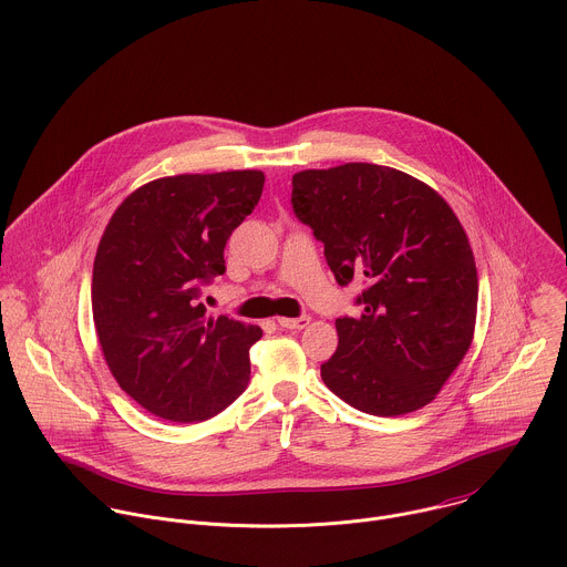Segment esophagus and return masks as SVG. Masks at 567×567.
<instances>
[{"instance_id":"1","label":"esophagus","mask_w":567,"mask_h":567,"mask_svg":"<svg viewBox=\"0 0 567 567\" xmlns=\"http://www.w3.org/2000/svg\"><path fill=\"white\" fill-rule=\"evenodd\" d=\"M278 324L282 329H305L309 324V316H298V318H278Z\"/></svg>"}]
</instances>
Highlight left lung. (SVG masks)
<instances>
[{
	"label": "left lung",
	"instance_id": "obj_1",
	"mask_svg": "<svg viewBox=\"0 0 567 567\" xmlns=\"http://www.w3.org/2000/svg\"><path fill=\"white\" fill-rule=\"evenodd\" d=\"M291 184L293 214L338 285L367 282L360 313L336 320L324 385L373 416L425 408L474 338L478 276L463 225L432 186L392 166L307 168Z\"/></svg>",
	"mask_w": 567,
	"mask_h": 567
}]
</instances>
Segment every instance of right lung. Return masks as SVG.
Masks as SVG:
<instances>
[{
	"label": "right lung",
	"mask_w": 567,
	"mask_h": 567,
	"mask_svg": "<svg viewBox=\"0 0 567 567\" xmlns=\"http://www.w3.org/2000/svg\"><path fill=\"white\" fill-rule=\"evenodd\" d=\"M262 171L184 173L146 182L111 216L91 305L117 385L171 423H200L249 383L262 329L207 318L203 287L225 274V245L262 196Z\"/></svg>",
	"instance_id": "1"
}]
</instances>
